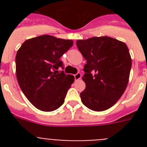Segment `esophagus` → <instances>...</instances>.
I'll list each match as a JSON object with an SVG mask.
<instances>
[{"label":"esophagus","mask_w":147,"mask_h":147,"mask_svg":"<svg viewBox=\"0 0 147 147\" xmlns=\"http://www.w3.org/2000/svg\"><path fill=\"white\" fill-rule=\"evenodd\" d=\"M74 77H75V80H79L81 79L82 77V75L80 73H77L76 75H74Z\"/></svg>","instance_id":"esophagus-1"}]
</instances>
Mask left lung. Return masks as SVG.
<instances>
[{
  "label": "left lung",
  "instance_id": "obj_1",
  "mask_svg": "<svg viewBox=\"0 0 147 147\" xmlns=\"http://www.w3.org/2000/svg\"><path fill=\"white\" fill-rule=\"evenodd\" d=\"M76 45L87 60L82 102L98 112L110 108L121 97L129 82L132 59L127 45L103 36L76 40Z\"/></svg>",
  "mask_w": 147,
  "mask_h": 147
}]
</instances>
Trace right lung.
I'll return each instance as SVG.
<instances>
[{
  "label": "right lung",
  "instance_id": "1",
  "mask_svg": "<svg viewBox=\"0 0 147 147\" xmlns=\"http://www.w3.org/2000/svg\"><path fill=\"white\" fill-rule=\"evenodd\" d=\"M73 40L45 34L26 40L15 57L18 84L28 100L38 110L51 112L65 102L74 76L59 73V58L73 45Z\"/></svg>",
  "mask_w": 147,
  "mask_h": 147
}]
</instances>
